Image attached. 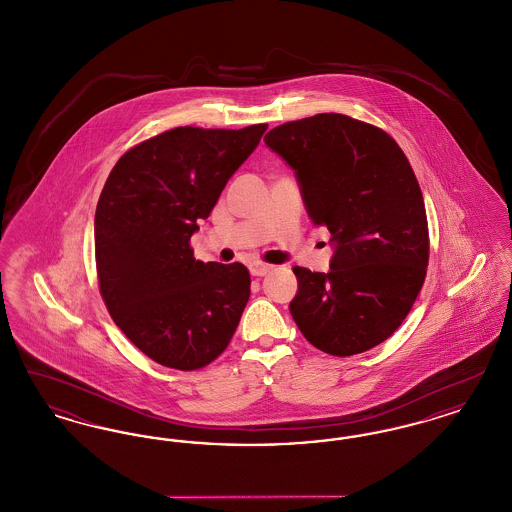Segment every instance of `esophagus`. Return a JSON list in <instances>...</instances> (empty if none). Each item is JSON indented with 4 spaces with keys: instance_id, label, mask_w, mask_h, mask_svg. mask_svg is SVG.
<instances>
[{
    "instance_id": "esophagus-1",
    "label": "esophagus",
    "mask_w": 512,
    "mask_h": 512,
    "mask_svg": "<svg viewBox=\"0 0 512 512\" xmlns=\"http://www.w3.org/2000/svg\"><path fill=\"white\" fill-rule=\"evenodd\" d=\"M270 270H272V265H267V263H263V261H253V263L249 265V272H251L253 276H267Z\"/></svg>"
}]
</instances>
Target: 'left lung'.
I'll return each instance as SVG.
<instances>
[{
	"instance_id": "left-lung-1",
	"label": "left lung",
	"mask_w": 512,
	"mask_h": 512,
	"mask_svg": "<svg viewBox=\"0 0 512 512\" xmlns=\"http://www.w3.org/2000/svg\"><path fill=\"white\" fill-rule=\"evenodd\" d=\"M265 142L295 171L309 217L336 245L330 272L293 267L297 328L334 357L388 340L422 290L430 257L407 155L382 128L340 113L284 122Z\"/></svg>"
}]
</instances>
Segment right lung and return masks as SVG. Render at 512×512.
<instances>
[{
    "mask_svg": "<svg viewBox=\"0 0 512 512\" xmlns=\"http://www.w3.org/2000/svg\"><path fill=\"white\" fill-rule=\"evenodd\" d=\"M267 128H172L130 147L101 190L99 293L124 336L159 365L213 363L240 324L249 270L197 261L190 238Z\"/></svg>",
    "mask_w": 512,
    "mask_h": 512,
    "instance_id": "add662e5",
    "label": "right lung"
}]
</instances>
